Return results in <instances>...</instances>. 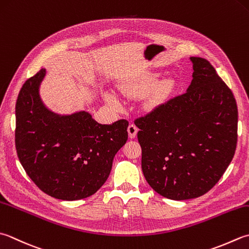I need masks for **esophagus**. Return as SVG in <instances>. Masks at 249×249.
<instances>
[{
  "label": "esophagus",
  "mask_w": 249,
  "mask_h": 249,
  "mask_svg": "<svg viewBox=\"0 0 249 249\" xmlns=\"http://www.w3.org/2000/svg\"><path fill=\"white\" fill-rule=\"evenodd\" d=\"M127 131H128L129 138H135L136 135H137L138 127L135 124H129L128 127H127Z\"/></svg>",
  "instance_id": "1"
}]
</instances>
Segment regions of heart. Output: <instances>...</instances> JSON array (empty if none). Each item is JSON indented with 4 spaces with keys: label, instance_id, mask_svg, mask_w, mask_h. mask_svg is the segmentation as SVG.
<instances>
[{
    "label": "heart",
    "instance_id": "1",
    "mask_svg": "<svg viewBox=\"0 0 249 249\" xmlns=\"http://www.w3.org/2000/svg\"><path fill=\"white\" fill-rule=\"evenodd\" d=\"M155 76H149V77H144V79H141L139 81H136L135 83H133L131 85H128L125 87L124 91L125 92H141L149 89L150 87H152L155 83ZM173 86L172 81L169 80H163L159 82L157 85L154 87V94L158 98H160L167 94V92L170 90ZM107 100L110 105H112L115 108H119L120 107V101L118 100V98L114 95H107L106 96Z\"/></svg>",
    "mask_w": 249,
    "mask_h": 249
}]
</instances>
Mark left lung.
<instances>
[{"instance_id":"obj_1","label":"left lung","mask_w":249,"mask_h":249,"mask_svg":"<svg viewBox=\"0 0 249 249\" xmlns=\"http://www.w3.org/2000/svg\"><path fill=\"white\" fill-rule=\"evenodd\" d=\"M191 60L194 72L188 90L134 121L145 180L155 192L176 201L213 189L237 144L234 95L208 60Z\"/></svg>"}]
</instances>
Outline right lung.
Returning a JSON list of instances; mask_svg holds the SVG:
<instances>
[{
  "label": "right lung",
  "mask_w": 249,
  "mask_h": 249,
  "mask_svg": "<svg viewBox=\"0 0 249 249\" xmlns=\"http://www.w3.org/2000/svg\"><path fill=\"white\" fill-rule=\"evenodd\" d=\"M45 69L28 79L16 101L15 144L23 169L52 197L75 201L96 193L108 179L116 152L128 138V122L102 125L85 111L60 116L42 105Z\"/></svg>",
  "instance_id": "1"
}]
</instances>
